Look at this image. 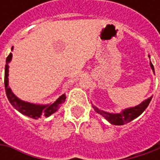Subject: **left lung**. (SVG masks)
I'll return each mask as SVG.
<instances>
[{
  "label": "left lung",
  "instance_id": "left-lung-1",
  "mask_svg": "<svg viewBox=\"0 0 160 160\" xmlns=\"http://www.w3.org/2000/svg\"><path fill=\"white\" fill-rule=\"evenodd\" d=\"M149 58H150V55H149ZM150 65H151V68L152 71H153V73H155L154 67H153L151 62H150ZM151 99H152V96L148 98L147 100L143 101L141 104H139L135 107L125 108L120 113H109V112H107V111H104V110L98 108L94 105H92V108L97 113L102 115V117L105 119H107L110 124L116 125V126H123V125H126L127 123L131 122L134 118H138L139 116L146 109V108L149 106Z\"/></svg>",
  "mask_w": 160,
  "mask_h": 160
}]
</instances>
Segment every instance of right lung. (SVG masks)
<instances>
[{
  "label": "right lung",
  "mask_w": 160,
  "mask_h": 160,
  "mask_svg": "<svg viewBox=\"0 0 160 160\" xmlns=\"http://www.w3.org/2000/svg\"><path fill=\"white\" fill-rule=\"evenodd\" d=\"M11 51H13V47L11 48ZM11 58H12V53H9V55L6 59L5 75H4V85H5L6 95H7V98L10 102V104L21 114L28 116L34 119H38L41 117H46L47 118V117H50L52 114L55 113L66 101L65 93L59 96L53 103L42 105V104H34V103L22 101L12 92L10 87L8 86L9 85V78H8L9 77V63L11 61Z\"/></svg>",
  "instance_id": "1"
}]
</instances>
